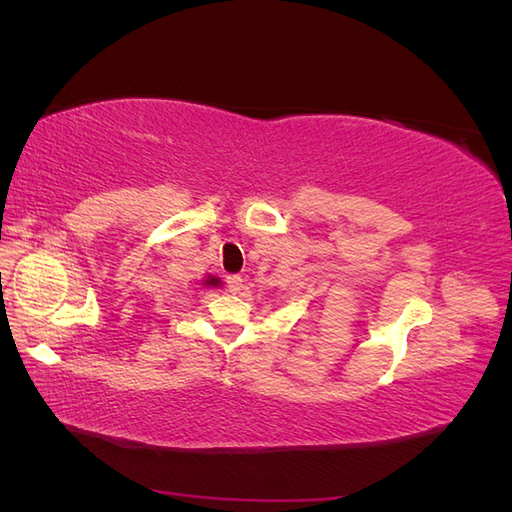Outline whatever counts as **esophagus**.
Segmentation results:
<instances>
[{
	"label": "esophagus",
	"instance_id": "obj_1",
	"mask_svg": "<svg viewBox=\"0 0 512 512\" xmlns=\"http://www.w3.org/2000/svg\"><path fill=\"white\" fill-rule=\"evenodd\" d=\"M226 288H228V292L237 294L243 288V277L241 275H228L226 277Z\"/></svg>",
	"mask_w": 512,
	"mask_h": 512
}]
</instances>
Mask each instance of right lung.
I'll use <instances>...</instances> for the list:
<instances>
[{"instance_id": "add662e5", "label": "right lung", "mask_w": 512, "mask_h": 512, "mask_svg": "<svg viewBox=\"0 0 512 512\" xmlns=\"http://www.w3.org/2000/svg\"><path fill=\"white\" fill-rule=\"evenodd\" d=\"M207 284H211V286H218V284H220V280H215V277H211V280H207Z\"/></svg>"}]
</instances>
